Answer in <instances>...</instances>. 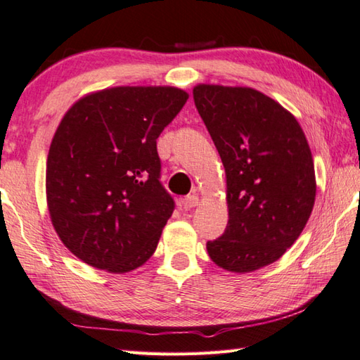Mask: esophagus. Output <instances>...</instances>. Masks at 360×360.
<instances>
[{
	"mask_svg": "<svg viewBox=\"0 0 360 360\" xmlns=\"http://www.w3.org/2000/svg\"><path fill=\"white\" fill-rule=\"evenodd\" d=\"M199 203V195L198 194H191V195H186L185 199H181V207L185 210H191Z\"/></svg>",
	"mask_w": 360,
	"mask_h": 360,
	"instance_id": "1",
	"label": "esophagus"
}]
</instances>
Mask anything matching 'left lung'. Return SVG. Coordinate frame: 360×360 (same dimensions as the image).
<instances>
[{
    "label": "left lung",
    "mask_w": 360,
    "mask_h": 360,
    "mask_svg": "<svg viewBox=\"0 0 360 360\" xmlns=\"http://www.w3.org/2000/svg\"><path fill=\"white\" fill-rule=\"evenodd\" d=\"M193 96L227 179L229 222L208 255L250 273L279 260L306 227L316 193L310 147L293 114L259 91L199 84Z\"/></svg>",
    "instance_id": "obj_1"
}]
</instances>
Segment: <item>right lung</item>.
<instances>
[{
    "label": "right lung",
    "mask_w": 360,
    "mask_h": 360,
    "mask_svg": "<svg viewBox=\"0 0 360 360\" xmlns=\"http://www.w3.org/2000/svg\"><path fill=\"white\" fill-rule=\"evenodd\" d=\"M186 100L177 87L119 86L65 112L46 160V202L79 260L122 274L150 259L175 208L160 181L157 139Z\"/></svg>",
    "instance_id": "obj_1"
}]
</instances>
